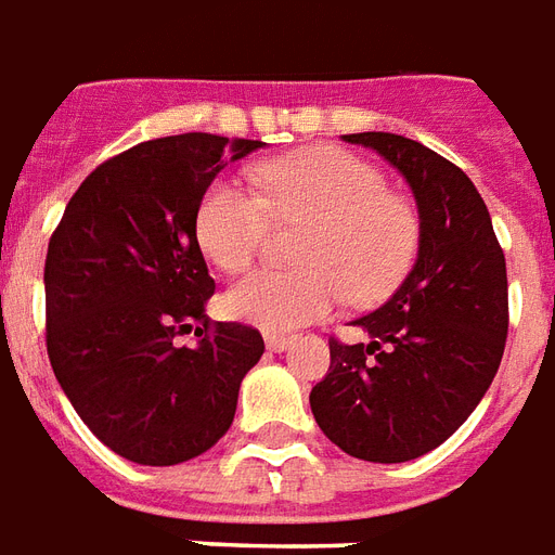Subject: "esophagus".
<instances>
[{"label":"esophagus","instance_id":"34e87169","mask_svg":"<svg viewBox=\"0 0 555 555\" xmlns=\"http://www.w3.org/2000/svg\"><path fill=\"white\" fill-rule=\"evenodd\" d=\"M264 344H267V350L285 352L294 347V338H288V335H264Z\"/></svg>","mask_w":555,"mask_h":555}]
</instances>
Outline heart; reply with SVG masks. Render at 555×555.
<instances>
[{
    "label": "heart",
    "instance_id": "heart-1",
    "mask_svg": "<svg viewBox=\"0 0 555 555\" xmlns=\"http://www.w3.org/2000/svg\"><path fill=\"white\" fill-rule=\"evenodd\" d=\"M261 194L220 179L196 208V241L225 273L261 256L273 217L311 220L299 270H264L225 294L229 314L264 332H294L350 297L373 306L412 270L421 220L388 191L379 167L340 146H309L256 170Z\"/></svg>",
    "mask_w": 555,
    "mask_h": 555
}]
</instances>
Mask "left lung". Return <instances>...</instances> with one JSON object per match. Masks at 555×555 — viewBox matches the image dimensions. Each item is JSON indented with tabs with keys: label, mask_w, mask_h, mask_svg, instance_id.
Here are the masks:
<instances>
[{
	"label": "left lung",
	"mask_w": 555,
	"mask_h": 555,
	"mask_svg": "<svg viewBox=\"0 0 555 555\" xmlns=\"http://www.w3.org/2000/svg\"><path fill=\"white\" fill-rule=\"evenodd\" d=\"M344 141L376 150L403 173L421 244L393 297L352 320L371 340H330V373L309 400L332 444L397 465L444 444L486 397L506 350V258L482 196L455 164L391 131Z\"/></svg>",
	"instance_id": "8db88e82"
}]
</instances>
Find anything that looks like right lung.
<instances>
[{
  "label": "right lung",
  "mask_w": 555,
  "mask_h": 555,
  "mask_svg": "<svg viewBox=\"0 0 555 555\" xmlns=\"http://www.w3.org/2000/svg\"><path fill=\"white\" fill-rule=\"evenodd\" d=\"M261 141L188 131L100 164L49 237L47 352L88 429L138 465L167 467L211 450L235 421L264 338L208 323L215 294L196 208L229 162ZM199 322L194 348L178 335Z\"/></svg>",
  "instance_id": "1"
}]
</instances>
